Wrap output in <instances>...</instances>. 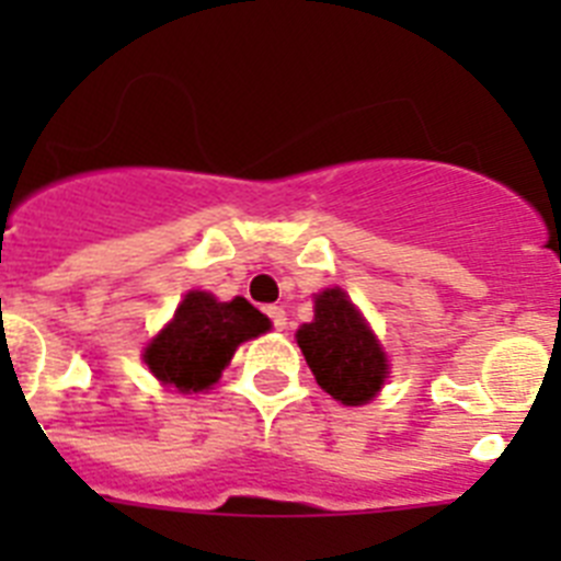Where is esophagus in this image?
<instances>
[{
    "label": "esophagus",
    "mask_w": 561,
    "mask_h": 561,
    "mask_svg": "<svg viewBox=\"0 0 561 561\" xmlns=\"http://www.w3.org/2000/svg\"><path fill=\"white\" fill-rule=\"evenodd\" d=\"M266 314H270L272 325H275L277 331L286 329V311L280 309V306H270V309H266Z\"/></svg>",
    "instance_id": "1"
}]
</instances>
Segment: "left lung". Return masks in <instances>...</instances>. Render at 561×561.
Instances as JSON below:
<instances>
[{
  "instance_id": "obj_1",
  "label": "left lung",
  "mask_w": 561,
  "mask_h": 561,
  "mask_svg": "<svg viewBox=\"0 0 561 561\" xmlns=\"http://www.w3.org/2000/svg\"><path fill=\"white\" fill-rule=\"evenodd\" d=\"M297 345L317 385L348 408L370 401L385 385V351L342 289L317 295L314 320L297 329Z\"/></svg>"
}]
</instances>
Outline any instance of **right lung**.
<instances>
[{"label":"right lung","instance_id":"obj_1","mask_svg":"<svg viewBox=\"0 0 561 561\" xmlns=\"http://www.w3.org/2000/svg\"><path fill=\"white\" fill-rule=\"evenodd\" d=\"M270 329L261 311L244 297L219 304L207 291H191L173 314L171 325L153 336L142 359L151 374L182 393L207 390L244 340Z\"/></svg>","mask_w":561,"mask_h":561}]
</instances>
